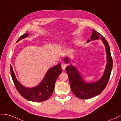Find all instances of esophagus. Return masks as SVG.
Returning <instances> with one entry per match:
<instances>
[{
  "label": "esophagus",
  "instance_id": "1",
  "mask_svg": "<svg viewBox=\"0 0 121 121\" xmlns=\"http://www.w3.org/2000/svg\"><path fill=\"white\" fill-rule=\"evenodd\" d=\"M66 66H67V64L66 63H62L61 67H62V69L63 70H64L65 69V67Z\"/></svg>",
  "mask_w": 121,
  "mask_h": 121
}]
</instances>
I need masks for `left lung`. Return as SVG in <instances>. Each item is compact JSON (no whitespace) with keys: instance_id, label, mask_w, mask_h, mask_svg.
I'll use <instances>...</instances> for the list:
<instances>
[{"instance_id":"obj_1","label":"left lung","mask_w":121,"mask_h":121,"mask_svg":"<svg viewBox=\"0 0 121 121\" xmlns=\"http://www.w3.org/2000/svg\"><path fill=\"white\" fill-rule=\"evenodd\" d=\"M90 38L91 40H88L87 42H90L91 40L101 39L106 49L107 64L103 76L97 81L93 83L85 82L76 67L73 66L72 64L65 68L66 73L69 76L71 89L76 97L81 99L91 98L100 94L106 87L109 80L112 68V59L110 54L109 45L106 40L101 34L95 30H92V33ZM64 60L66 63H69V59L68 57L65 58Z\"/></svg>"}]
</instances>
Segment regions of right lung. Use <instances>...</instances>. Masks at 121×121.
<instances>
[{
    "label": "right lung",
    "mask_w": 121,
    "mask_h": 121,
    "mask_svg": "<svg viewBox=\"0 0 121 121\" xmlns=\"http://www.w3.org/2000/svg\"><path fill=\"white\" fill-rule=\"evenodd\" d=\"M29 34H24L20 36L17 42L25 38ZM11 67V74L13 82L17 91L21 95L27 100L33 102H43L48 100L54 91L55 84L59 75L62 72L61 63L52 67L46 73L43 80L40 84L32 88L26 87L18 81L13 70Z\"/></svg>",
    "instance_id": "right-lung-1"
}]
</instances>
